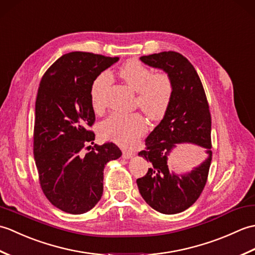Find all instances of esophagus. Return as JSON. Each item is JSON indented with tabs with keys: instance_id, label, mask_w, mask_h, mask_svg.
<instances>
[{
	"instance_id": "esophagus-1",
	"label": "esophagus",
	"mask_w": 255,
	"mask_h": 255,
	"mask_svg": "<svg viewBox=\"0 0 255 255\" xmlns=\"http://www.w3.org/2000/svg\"><path fill=\"white\" fill-rule=\"evenodd\" d=\"M133 155H134L133 151H130V150H124L123 151V156L125 159H130V158H132Z\"/></svg>"
}]
</instances>
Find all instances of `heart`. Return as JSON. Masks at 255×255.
Listing matches in <instances>:
<instances>
[{
  "label": "heart",
  "mask_w": 255,
  "mask_h": 255,
  "mask_svg": "<svg viewBox=\"0 0 255 255\" xmlns=\"http://www.w3.org/2000/svg\"><path fill=\"white\" fill-rule=\"evenodd\" d=\"M119 75L124 82L137 92L136 105L151 121H160L171 105L174 84L166 72L153 73L152 70L138 60H129L119 69ZM112 77L108 72H102L91 85V100L97 113L106 108V97L112 85ZM100 130L105 139L130 147L147 130L141 114L128 115L113 114L101 124Z\"/></svg>",
  "instance_id": "heart-1"
}]
</instances>
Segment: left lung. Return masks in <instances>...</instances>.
Listing matches in <instances>:
<instances>
[{
	"instance_id": "8db88e82",
	"label": "left lung",
	"mask_w": 255,
	"mask_h": 255,
	"mask_svg": "<svg viewBox=\"0 0 255 255\" xmlns=\"http://www.w3.org/2000/svg\"><path fill=\"white\" fill-rule=\"evenodd\" d=\"M140 59L170 74L174 93L163 119L145 139V149L139 152L151 166L147 174L137 178V185L150 207L161 214H178L196 202L207 182L211 163L208 101L196 70L181 53L163 51ZM185 142L202 146L206 159L192 172L178 176L169 172L167 156L176 143Z\"/></svg>"
}]
</instances>
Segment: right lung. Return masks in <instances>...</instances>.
Returning <instances> with one entry per match:
<instances>
[{"mask_svg":"<svg viewBox=\"0 0 255 255\" xmlns=\"http://www.w3.org/2000/svg\"><path fill=\"white\" fill-rule=\"evenodd\" d=\"M117 61V57L69 52L52 63L40 80L34 156L42 193L64 213L80 215L93 208L103 195L105 164L122 155L113 142L88 147L95 139L91 130L95 123L91 85Z\"/></svg>","mask_w":255,"mask_h":255,"instance_id":"1","label":"right lung"}]
</instances>
